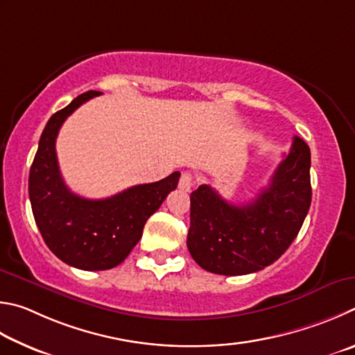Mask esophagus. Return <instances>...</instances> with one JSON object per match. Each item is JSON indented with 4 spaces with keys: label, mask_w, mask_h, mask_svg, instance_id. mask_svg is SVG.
Instances as JSON below:
<instances>
[{
    "label": "esophagus",
    "mask_w": 355,
    "mask_h": 355,
    "mask_svg": "<svg viewBox=\"0 0 355 355\" xmlns=\"http://www.w3.org/2000/svg\"><path fill=\"white\" fill-rule=\"evenodd\" d=\"M193 176H191V173L189 171H184L181 179H179V189L185 190V191H190V189L193 187Z\"/></svg>",
    "instance_id": "esophagus-1"
}]
</instances>
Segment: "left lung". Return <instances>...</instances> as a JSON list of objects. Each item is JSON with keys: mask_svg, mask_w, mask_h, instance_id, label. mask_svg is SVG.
Returning a JSON list of instances; mask_svg holds the SVG:
<instances>
[{"mask_svg": "<svg viewBox=\"0 0 355 355\" xmlns=\"http://www.w3.org/2000/svg\"><path fill=\"white\" fill-rule=\"evenodd\" d=\"M312 202L310 148L295 137L268 187L234 206L210 185L190 195L187 246L206 271L241 276L275 263L293 243Z\"/></svg>", "mask_w": 355, "mask_h": 355, "instance_id": "1", "label": "left lung"}]
</instances>
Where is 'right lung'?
Segmentation results:
<instances>
[{
    "label": "right lung",
    "mask_w": 355,
    "mask_h": 355,
    "mask_svg": "<svg viewBox=\"0 0 355 355\" xmlns=\"http://www.w3.org/2000/svg\"><path fill=\"white\" fill-rule=\"evenodd\" d=\"M98 95L101 92L83 93L49 118L29 171L31 207L46 246L62 262L85 271L120 265L181 176L174 171L159 182L134 185L105 200L74 195L62 179L55 139L67 116Z\"/></svg>",
    "instance_id": "add662e5"
}]
</instances>
